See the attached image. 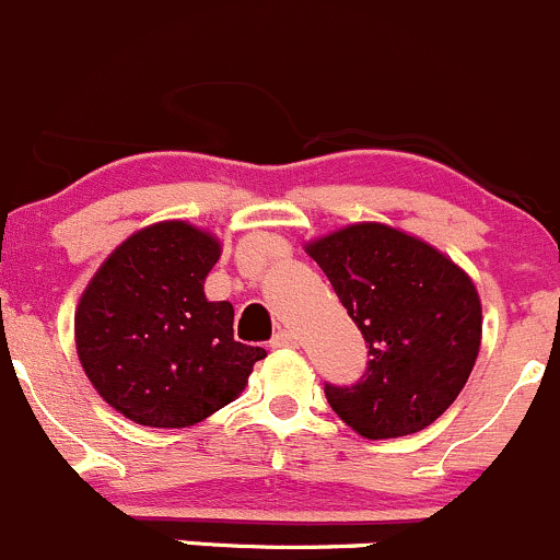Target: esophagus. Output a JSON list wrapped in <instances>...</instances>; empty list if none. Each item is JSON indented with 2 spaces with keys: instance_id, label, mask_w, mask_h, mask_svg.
I'll use <instances>...</instances> for the list:
<instances>
[{
  "instance_id": "34e87169",
  "label": "esophagus",
  "mask_w": 560,
  "mask_h": 560,
  "mask_svg": "<svg viewBox=\"0 0 560 560\" xmlns=\"http://www.w3.org/2000/svg\"><path fill=\"white\" fill-rule=\"evenodd\" d=\"M299 335L291 329H280L278 335L272 337V348H299Z\"/></svg>"
}]
</instances>
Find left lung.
Instances as JSON below:
<instances>
[{
  "instance_id": "left-lung-1",
  "label": "left lung",
  "mask_w": 560,
  "mask_h": 560,
  "mask_svg": "<svg viewBox=\"0 0 560 560\" xmlns=\"http://www.w3.org/2000/svg\"><path fill=\"white\" fill-rule=\"evenodd\" d=\"M304 250L370 348L357 384H326L331 411L370 441L430 428L457 400L479 357L474 280L433 245L386 223L346 225Z\"/></svg>"
}]
</instances>
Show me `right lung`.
Masks as SVG:
<instances>
[{
	"mask_svg": "<svg viewBox=\"0 0 560 560\" xmlns=\"http://www.w3.org/2000/svg\"><path fill=\"white\" fill-rule=\"evenodd\" d=\"M218 236L163 220L127 236L75 307V351L110 408L143 428H190L242 395L264 348L234 340L231 302L203 280Z\"/></svg>",
	"mask_w": 560,
	"mask_h": 560,
	"instance_id": "right-lung-1",
	"label": "right lung"
}]
</instances>
